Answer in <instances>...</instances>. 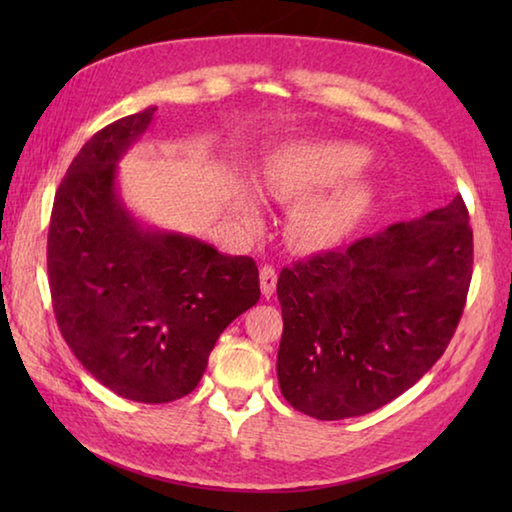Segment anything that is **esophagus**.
Returning <instances> with one entry per match:
<instances>
[{
	"mask_svg": "<svg viewBox=\"0 0 512 512\" xmlns=\"http://www.w3.org/2000/svg\"><path fill=\"white\" fill-rule=\"evenodd\" d=\"M259 284H262L264 298H271L275 293V284H277V273L273 266H268V264L262 266V271H259Z\"/></svg>",
	"mask_w": 512,
	"mask_h": 512,
	"instance_id": "1",
	"label": "esophagus"
}]
</instances>
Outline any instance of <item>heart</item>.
<instances>
[{
	"instance_id": "obj_1",
	"label": "heart",
	"mask_w": 512,
	"mask_h": 512,
	"mask_svg": "<svg viewBox=\"0 0 512 512\" xmlns=\"http://www.w3.org/2000/svg\"><path fill=\"white\" fill-rule=\"evenodd\" d=\"M366 158L361 146L339 142L298 144L275 155L264 171V196L284 205L306 198L289 216L287 237L293 248L318 250L348 235L368 203V189L361 183H343L310 194L359 169ZM248 221L255 223L253 212Z\"/></svg>"
}]
</instances>
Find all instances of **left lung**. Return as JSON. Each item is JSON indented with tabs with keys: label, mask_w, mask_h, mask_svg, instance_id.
<instances>
[{
	"label": "left lung",
	"mask_w": 512,
	"mask_h": 512,
	"mask_svg": "<svg viewBox=\"0 0 512 512\" xmlns=\"http://www.w3.org/2000/svg\"><path fill=\"white\" fill-rule=\"evenodd\" d=\"M474 244L461 194L422 219L282 268L277 381L316 420L395 400L447 350L463 316Z\"/></svg>",
	"instance_id": "1"
}]
</instances>
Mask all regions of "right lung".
Returning a JSON list of instances; mask_svg holds the SVG:
<instances>
[{"label":"right lung","instance_id":"obj_1","mask_svg":"<svg viewBox=\"0 0 512 512\" xmlns=\"http://www.w3.org/2000/svg\"><path fill=\"white\" fill-rule=\"evenodd\" d=\"M155 106L112 121L69 164L51 210V302L74 357L112 393L164 404L194 391L216 339L259 300L253 257L144 228L117 194V162Z\"/></svg>","mask_w":512,"mask_h":512}]
</instances>
